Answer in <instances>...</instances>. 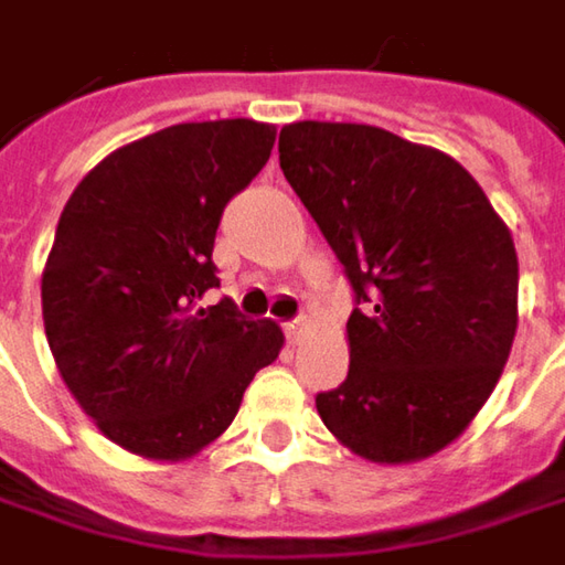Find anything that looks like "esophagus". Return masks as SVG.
<instances>
[{"label": "esophagus", "mask_w": 565, "mask_h": 565, "mask_svg": "<svg viewBox=\"0 0 565 565\" xmlns=\"http://www.w3.org/2000/svg\"><path fill=\"white\" fill-rule=\"evenodd\" d=\"M284 332H287V339H290V342H300V339H303V332H307V316L300 313V316H294V319H287V322H284Z\"/></svg>", "instance_id": "obj_1"}]
</instances>
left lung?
Masks as SVG:
<instances>
[{
  "mask_svg": "<svg viewBox=\"0 0 565 565\" xmlns=\"http://www.w3.org/2000/svg\"><path fill=\"white\" fill-rule=\"evenodd\" d=\"M284 179L354 294L349 377L316 393L326 428L374 463L450 445L480 413L518 329V255L473 175L367 124L281 127Z\"/></svg>",
  "mask_w": 565,
  "mask_h": 565,
  "instance_id": "obj_1",
  "label": "left lung"
}]
</instances>
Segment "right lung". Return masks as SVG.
Returning a JSON list of instances; mask_svg holds the SVG:
<instances>
[{
	"label": "right lung",
	"mask_w": 565,
	"mask_h": 565,
	"mask_svg": "<svg viewBox=\"0 0 565 565\" xmlns=\"http://www.w3.org/2000/svg\"><path fill=\"white\" fill-rule=\"evenodd\" d=\"M275 127L175 124L102 159L70 194L41 281L53 361L120 448L182 460L226 431L278 358L281 329L246 319L220 287L223 207L262 172Z\"/></svg>",
	"instance_id": "1"
}]
</instances>
